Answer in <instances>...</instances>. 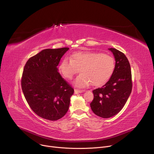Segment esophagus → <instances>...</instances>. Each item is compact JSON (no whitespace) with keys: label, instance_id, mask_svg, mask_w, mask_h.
<instances>
[{"label":"esophagus","instance_id":"obj_1","mask_svg":"<svg viewBox=\"0 0 154 154\" xmlns=\"http://www.w3.org/2000/svg\"><path fill=\"white\" fill-rule=\"evenodd\" d=\"M75 94H79V93H82L83 92H84V91L83 90H78V89H75L74 90Z\"/></svg>","mask_w":154,"mask_h":154}]
</instances>
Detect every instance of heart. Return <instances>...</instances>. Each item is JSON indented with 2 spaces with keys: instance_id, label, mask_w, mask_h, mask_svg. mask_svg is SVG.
Returning <instances> with one entry per match:
<instances>
[{
  "instance_id": "heart-1",
  "label": "heart",
  "mask_w": 154,
  "mask_h": 154,
  "mask_svg": "<svg viewBox=\"0 0 154 154\" xmlns=\"http://www.w3.org/2000/svg\"><path fill=\"white\" fill-rule=\"evenodd\" d=\"M115 68V62L111 56L94 52H76L70 57V60L64 59L59 66L62 75L72 80L80 70L74 84L83 88L92 84L100 86L106 83L112 75Z\"/></svg>"
}]
</instances>
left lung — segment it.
Returning <instances> with one entry per match:
<instances>
[{"mask_svg": "<svg viewBox=\"0 0 154 154\" xmlns=\"http://www.w3.org/2000/svg\"><path fill=\"white\" fill-rule=\"evenodd\" d=\"M109 49L113 53L116 66L109 81L94 90V99L90 106L94 114L102 118L114 116L122 109L132 88L131 69L124 53L116 48Z\"/></svg>", "mask_w": 154, "mask_h": 154, "instance_id": "left-lung-1", "label": "left lung"}]
</instances>
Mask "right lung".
I'll list each match as a JSON object with an SVG mask.
<instances>
[{
    "label": "right lung",
    "mask_w": 154,
    "mask_h": 154,
    "mask_svg": "<svg viewBox=\"0 0 154 154\" xmlns=\"http://www.w3.org/2000/svg\"><path fill=\"white\" fill-rule=\"evenodd\" d=\"M69 49L42 50L30 57L23 68L21 86L24 97L37 116L48 120H59L66 115L74 92L57 67Z\"/></svg>",
    "instance_id": "1"
}]
</instances>
